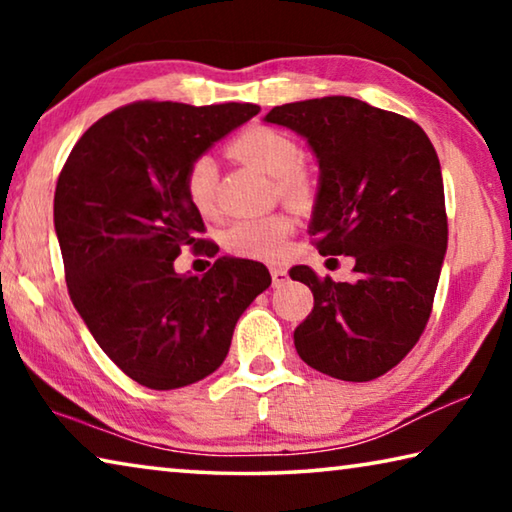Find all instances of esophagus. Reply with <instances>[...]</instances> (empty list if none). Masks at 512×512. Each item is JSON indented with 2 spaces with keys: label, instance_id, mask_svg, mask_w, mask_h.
<instances>
[{
  "label": "esophagus",
  "instance_id": "esophagus-1",
  "mask_svg": "<svg viewBox=\"0 0 512 512\" xmlns=\"http://www.w3.org/2000/svg\"><path fill=\"white\" fill-rule=\"evenodd\" d=\"M271 277H273V287L280 289L284 282H287V268L284 266H271Z\"/></svg>",
  "mask_w": 512,
  "mask_h": 512
}]
</instances>
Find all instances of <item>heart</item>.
Masks as SVG:
<instances>
[{"instance_id": "heart-1", "label": "heart", "mask_w": 512, "mask_h": 512, "mask_svg": "<svg viewBox=\"0 0 512 512\" xmlns=\"http://www.w3.org/2000/svg\"><path fill=\"white\" fill-rule=\"evenodd\" d=\"M230 153L248 167L275 178V187L289 201H305L309 194L307 176L298 169L302 151L293 137L275 128H250L230 144ZM216 180L219 169L210 155H201L189 164L183 176V192L198 214L216 212ZM293 221L287 214H266L257 219H241L221 232V246L230 255L277 262L289 246Z\"/></svg>"}]
</instances>
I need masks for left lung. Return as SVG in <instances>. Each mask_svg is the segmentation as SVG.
<instances>
[{
	"mask_svg": "<svg viewBox=\"0 0 512 512\" xmlns=\"http://www.w3.org/2000/svg\"><path fill=\"white\" fill-rule=\"evenodd\" d=\"M264 121L296 131L316 155L309 235L320 255L354 259L352 282L289 271L314 293L296 350L329 377L377 379L418 343L436 296L447 250L436 149L415 121L352 97L284 103Z\"/></svg>",
	"mask_w": 512,
	"mask_h": 512,
	"instance_id": "1",
	"label": "left lung"
}]
</instances>
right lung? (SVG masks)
Returning <instances> with one entry per match:
<instances>
[{
  "label": "right lung",
  "instance_id": "add662e5",
  "mask_svg": "<svg viewBox=\"0 0 512 512\" xmlns=\"http://www.w3.org/2000/svg\"><path fill=\"white\" fill-rule=\"evenodd\" d=\"M257 112L255 103L137 101L90 126L58 176L69 298L101 350L153 391L212 375L239 316L271 287L253 259L219 257L203 277L173 268L185 246L219 253L198 239L205 225L183 192L187 167Z\"/></svg>",
  "mask_w": 512,
  "mask_h": 512
}]
</instances>
